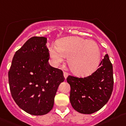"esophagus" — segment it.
Instances as JSON below:
<instances>
[{"label":"esophagus","mask_w":126,"mask_h":126,"mask_svg":"<svg viewBox=\"0 0 126 126\" xmlns=\"http://www.w3.org/2000/svg\"><path fill=\"white\" fill-rule=\"evenodd\" d=\"M67 76H68V73H67V72H64V78H65V79H66V78H67Z\"/></svg>","instance_id":"esophagus-1"}]
</instances>
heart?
I'll return each instance as SVG.
<instances>
[{"instance_id": "1", "label": "heart", "mask_w": 126, "mask_h": 126, "mask_svg": "<svg viewBox=\"0 0 126 126\" xmlns=\"http://www.w3.org/2000/svg\"><path fill=\"white\" fill-rule=\"evenodd\" d=\"M49 55L55 67H58L67 57L71 71L76 75L84 76L92 72L98 65L100 49L94 40L68 37L59 40L57 46H50Z\"/></svg>"}]
</instances>
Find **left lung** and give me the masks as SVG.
<instances>
[{
    "label": "left lung",
    "instance_id": "8db88e82",
    "mask_svg": "<svg viewBox=\"0 0 126 126\" xmlns=\"http://www.w3.org/2000/svg\"><path fill=\"white\" fill-rule=\"evenodd\" d=\"M67 81L71 86L70 102L76 111L90 114L100 110L110 99L114 86L112 65L108 54L91 75L84 78L69 76Z\"/></svg>",
    "mask_w": 126,
    "mask_h": 126
}]
</instances>
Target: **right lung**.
<instances>
[{
	"instance_id": "obj_1",
	"label": "right lung",
	"mask_w": 126,
	"mask_h": 126,
	"mask_svg": "<svg viewBox=\"0 0 126 126\" xmlns=\"http://www.w3.org/2000/svg\"><path fill=\"white\" fill-rule=\"evenodd\" d=\"M47 38L32 37L16 51L9 71L12 98L26 112L42 116L52 109L63 72L49 64Z\"/></svg>"
}]
</instances>
